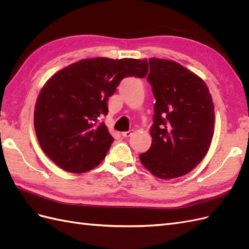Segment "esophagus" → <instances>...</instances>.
<instances>
[{"mask_svg": "<svg viewBox=\"0 0 249 249\" xmlns=\"http://www.w3.org/2000/svg\"><path fill=\"white\" fill-rule=\"evenodd\" d=\"M132 134H133L132 131H129V132H124L122 135H123V137H124V138H129Z\"/></svg>", "mask_w": 249, "mask_h": 249, "instance_id": "esophagus-1", "label": "esophagus"}]
</instances>
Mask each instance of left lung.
Instances as JSON below:
<instances>
[{
	"mask_svg": "<svg viewBox=\"0 0 249 249\" xmlns=\"http://www.w3.org/2000/svg\"><path fill=\"white\" fill-rule=\"evenodd\" d=\"M147 81L156 103L153 142L140 161L153 176L170 179L205 158L214 135L215 112L205 81L172 60L150 58Z\"/></svg>",
	"mask_w": 249,
	"mask_h": 249,
	"instance_id": "left-lung-1",
	"label": "left lung"
}]
</instances>
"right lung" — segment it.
<instances>
[{
    "label": "right lung",
    "mask_w": 249,
    "mask_h": 249,
    "mask_svg": "<svg viewBox=\"0 0 249 249\" xmlns=\"http://www.w3.org/2000/svg\"><path fill=\"white\" fill-rule=\"evenodd\" d=\"M146 59H83L47 81L37 97L34 127L40 147L60 168L83 173L101 164L114 141L99 124L108 97L126 77L144 78Z\"/></svg>",
    "instance_id": "add662e5"
}]
</instances>
